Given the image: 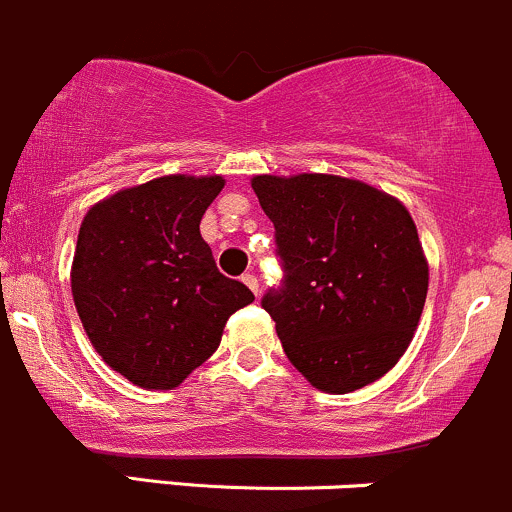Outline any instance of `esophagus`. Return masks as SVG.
<instances>
[{
    "instance_id": "34e87169",
    "label": "esophagus",
    "mask_w": 512,
    "mask_h": 512,
    "mask_svg": "<svg viewBox=\"0 0 512 512\" xmlns=\"http://www.w3.org/2000/svg\"><path fill=\"white\" fill-rule=\"evenodd\" d=\"M241 281H244L246 286H249L251 291H254L256 296H258V291H261V288H258V278H256V273H254V271H246L244 276H241Z\"/></svg>"
}]
</instances>
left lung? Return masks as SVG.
Wrapping results in <instances>:
<instances>
[{"mask_svg":"<svg viewBox=\"0 0 512 512\" xmlns=\"http://www.w3.org/2000/svg\"><path fill=\"white\" fill-rule=\"evenodd\" d=\"M273 221L281 286L263 311L288 361L326 393H351L406 353L428 293V263L401 201L328 174L254 176Z\"/></svg>","mask_w":512,"mask_h":512,"instance_id":"1","label":"left lung"}]
</instances>
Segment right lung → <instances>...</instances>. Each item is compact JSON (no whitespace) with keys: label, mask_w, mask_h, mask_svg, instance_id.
Returning a JSON list of instances; mask_svg holds the SVG:
<instances>
[{"label":"right lung","mask_w":512,"mask_h":512,"mask_svg":"<svg viewBox=\"0 0 512 512\" xmlns=\"http://www.w3.org/2000/svg\"><path fill=\"white\" fill-rule=\"evenodd\" d=\"M221 176H161L91 206L72 293L91 346L141 388L169 391L219 348L254 293L216 268L201 216Z\"/></svg>","instance_id":"obj_1"}]
</instances>
